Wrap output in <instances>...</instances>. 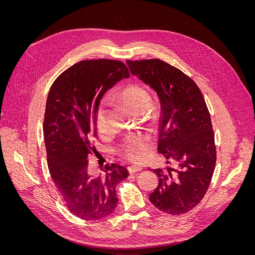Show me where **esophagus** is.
<instances>
[{
	"instance_id": "esophagus-1",
	"label": "esophagus",
	"mask_w": 255,
	"mask_h": 255,
	"mask_svg": "<svg viewBox=\"0 0 255 255\" xmlns=\"http://www.w3.org/2000/svg\"><path fill=\"white\" fill-rule=\"evenodd\" d=\"M141 170H142V168H140V167H135V166H132V167H129V168H128L129 174H135V173L140 172Z\"/></svg>"
}]
</instances>
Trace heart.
Segmentation results:
<instances>
[{
    "mask_svg": "<svg viewBox=\"0 0 255 255\" xmlns=\"http://www.w3.org/2000/svg\"><path fill=\"white\" fill-rule=\"evenodd\" d=\"M117 101L129 114L133 116H141L145 111L151 116L150 96L146 88L139 83H129L120 88L115 95ZM107 107L102 104L96 115V123L98 130L103 133L106 130ZM117 151L126 159L139 163L142 161L150 151V139L145 135H136L126 138L118 146Z\"/></svg>",
    "mask_w": 255,
    "mask_h": 255,
    "instance_id": "1",
    "label": "heart"
}]
</instances>
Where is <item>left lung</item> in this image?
Here are the masks:
<instances>
[{"mask_svg": "<svg viewBox=\"0 0 255 255\" xmlns=\"http://www.w3.org/2000/svg\"><path fill=\"white\" fill-rule=\"evenodd\" d=\"M132 74L149 84L159 98L161 120L157 150L175 164L156 169L158 185L149 194L157 210L186 214L204 197L214 175L217 149L211 115L196 83L159 59L127 60Z\"/></svg>", "mask_w": 255, "mask_h": 255, "instance_id": "left-lung-1", "label": "left lung"}]
</instances>
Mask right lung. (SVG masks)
<instances>
[{
	"instance_id": "obj_1",
	"label": "right lung",
	"mask_w": 255,
	"mask_h": 255,
	"mask_svg": "<svg viewBox=\"0 0 255 255\" xmlns=\"http://www.w3.org/2000/svg\"><path fill=\"white\" fill-rule=\"evenodd\" d=\"M128 76L121 61L84 60L60 74L49 91L42 125L48 167L69 212L82 220L111 215L118 203L116 187L129 176L117 164L105 167L103 175L92 176L87 158L98 138L96 115L101 100Z\"/></svg>"
}]
</instances>
